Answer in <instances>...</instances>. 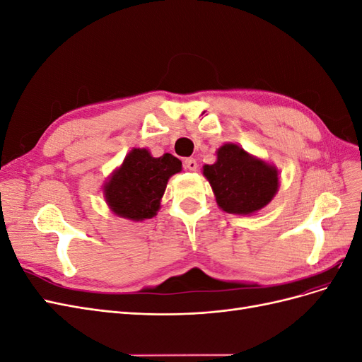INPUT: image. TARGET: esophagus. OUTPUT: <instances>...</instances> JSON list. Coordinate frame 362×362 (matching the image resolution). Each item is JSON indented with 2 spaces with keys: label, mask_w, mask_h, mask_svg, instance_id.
Here are the masks:
<instances>
[{
  "label": "esophagus",
  "mask_w": 362,
  "mask_h": 362,
  "mask_svg": "<svg viewBox=\"0 0 362 362\" xmlns=\"http://www.w3.org/2000/svg\"><path fill=\"white\" fill-rule=\"evenodd\" d=\"M184 168L187 169V170L194 172L196 169H198V163H196L194 158H185V160H184Z\"/></svg>",
  "instance_id": "obj_1"
}]
</instances>
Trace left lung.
<instances>
[{"label":"left lung","instance_id":"1","mask_svg":"<svg viewBox=\"0 0 362 362\" xmlns=\"http://www.w3.org/2000/svg\"><path fill=\"white\" fill-rule=\"evenodd\" d=\"M216 156V163L205 164L202 173L222 211L250 216L275 198L279 189V170L275 164L249 154L231 141L218 148Z\"/></svg>","mask_w":362,"mask_h":362}]
</instances>
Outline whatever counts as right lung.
Returning a JSON list of instances; mask_svg holds the SVG:
<instances>
[{
    "label": "right lung",
    "instance_id": "obj_1",
    "mask_svg": "<svg viewBox=\"0 0 362 362\" xmlns=\"http://www.w3.org/2000/svg\"><path fill=\"white\" fill-rule=\"evenodd\" d=\"M182 163L172 154L152 157L146 148H133L103 185L104 199L117 217L141 222L157 216L172 175Z\"/></svg>",
    "mask_w": 362,
    "mask_h": 362
}]
</instances>
